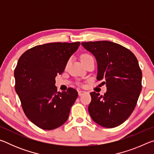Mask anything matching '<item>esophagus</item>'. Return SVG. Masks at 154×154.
<instances>
[{
    "instance_id": "esophagus-1",
    "label": "esophagus",
    "mask_w": 154,
    "mask_h": 154,
    "mask_svg": "<svg viewBox=\"0 0 154 154\" xmlns=\"http://www.w3.org/2000/svg\"><path fill=\"white\" fill-rule=\"evenodd\" d=\"M85 91L80 90V91H79V92H78V94H79V96H82V95L83 94H85Z\"/></svg>"
}]
</instances>
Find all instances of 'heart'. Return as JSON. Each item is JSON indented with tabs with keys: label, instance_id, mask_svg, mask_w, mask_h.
<instances>
[{
	"label": "heart",
	"instance_id": "obj_1",
	"mask_svg": "<svg viewBox=\"0 0 154 154\" xmlns=\"http://www.w3.org/2000/svg\"><path fill=\"white\" fill-rule=\"evenodd\" d=\"M90 57H92L90 55H89V54H83V55L82 56V57H81V60H83V59H85V58H90Z\"/></svg>",
	"mask_w": 154,
	"mask_h": 154
}]
</instances>
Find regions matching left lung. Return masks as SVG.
<instances>
[{
    "mask_svg": "<svg viewBox=\"0 0 154 154\" xmlns=\"http://www.w3.org/2000/svg\"><path fill=\"white\" fill-rule=\"evenodd\" d=\"M82 46L95 57L98 81H103L106 92H91L90 116L96 124L114 128L129 118L142 89V72L133 53L108 41L83 42Z\"/></svg>",
    "mask_w": 154,
    "mask_h": 154,
    "instance_id": "obj_1",
    "label": "left lung"
}]
</instances>
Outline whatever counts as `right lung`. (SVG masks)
<instances>
[{
    "mask_svg": "<svg viewBox=\"0 0 154 154\" xmlns=\"http://www.w3.org/2000/svg\"><path fill=\"white\" fill-rule=\"evenodd\" d=\"M80 42L51 43L34 47L18 60L15 89L27 118L43 130L61 126L76 100V90L57 92L56 77L61 75Z\"/></svg>",
    "mask_w": 154,
    "mask_h": 154,
    "instance_id": "right-lung-1",
    "label": "right lung"
}]
</instances>
